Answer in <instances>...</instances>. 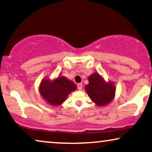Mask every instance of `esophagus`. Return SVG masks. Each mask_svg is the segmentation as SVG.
I'll return each mask as SVG.
<instances>
[{"label":"esophagus","mask_w":152,"mask_h":152,"mask_svg":"<svg viewBox=\"0 0 152 152\" xmlns=\"http://www.w3.org/2000/svg\"><path fill=\"white\" fill-rule=\"evenodd\" d=\"M77 87H78V90H81L83 89V84L82 83H78L77 85Z\"/></svg>","instance_id":"obj_1"}]
</instances>
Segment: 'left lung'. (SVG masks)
<instances>
[{
	"label": "left lung",
	"mask_w": 152,
	"mask_h": 152,
	"mask_svg": "<svg viewBox=\"0 0 152 152\" xmlns=\"http://www.w3.org/2000/svg\"><path fill=\"white\" fill-rule=\"evenodd\" d=\"M89 82L85 86V91L96 105L104 106L113 100L115 87L112 83H106L98 73L91 74Z\"/></svg>",
	"instance_id": "obj_1"
}]
</instances>
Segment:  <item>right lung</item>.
<instances>
[{"mask_svg": "<svg viewBox=\"0 0 152 152\" xmlns=\"http://www.w3.org/2000/svg\"><path fill=\"white\" fill-rule=\"evenodd\" d=\"M76 86L64 76H59L53 81L44 79L39 86V92L44 98L53 106H58L66 99L70 92L76 90Z\"/></svg>", "mask_w": 152, "mask_h": 152, "instance_id": "obj_1", "label": "right lung"}]
</instances>
